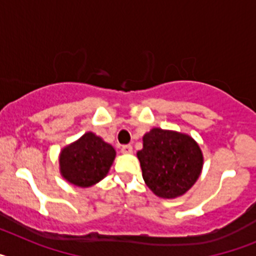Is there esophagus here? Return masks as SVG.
Masks as SVG:
<instances>
[{
	"instance_id": "1",
	"label": "esophagus",
	"mask_w": 256,
	"mask_h": 256,
	"mask_svg": "<svg viewBox=\"0 0 256 256\" xmlns=\"http://www.w3.org/2000/svg\"><path fill=\"white\" fill-rule=\"evenodd\" d=\"M120 151L123 154H132L133 152V148L130 144H123L120 148Z\"/></svg>"
}]
</instances>
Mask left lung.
I'll list each match as a JSON object with an SVG mask.
<instances>
[{
    "label": "left lung",
    "mask_w": 256,
    "mask_h": 256,
    "mask_svg": "<svg viewBox=\"0 0 256 256\" xmlns=\"http://www.w3.org/2000/svg\"><path fill=\"white\" fill-rule=\"evenodd\" d=\"M142 177L148 188L162 198H176L191 188L202 169V152L192 137L152 128L144 136L137 152Z\"/></svg>",
    "instance_id": "1"
}]
</instances>
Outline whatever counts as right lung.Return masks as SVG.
<instances>
[{
	"mask_svg": "<svg viewBox=\"0 0 256 256\" xmlns=\"http://www.w3.org/2000/svg\"><path fill=\"white\" fill-rule=\"evenodd\" d=\"M115 155L112 144L94 133L87 132L61 150V176L74 186L91 187L108 173Z\"/></svg>",
	"mask_w": 256,
	"mask_h": 256,
	"instance_id": "obj_1",
	"label": "right lung"
}]
</instances>
